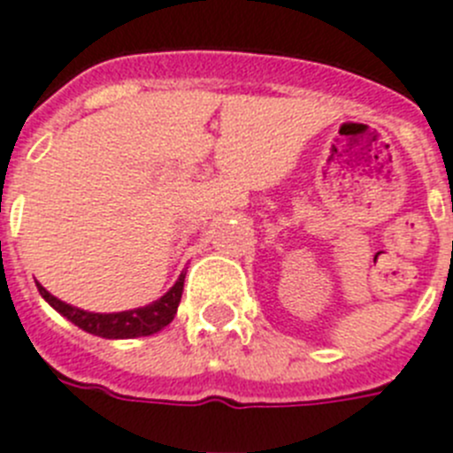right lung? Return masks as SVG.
I'll return each instance as SVG.
<instances>
[{"mask_svg": "<svg viewBox=\"0 0 453 453\" xmlns=\"http://www.w3.org/2000/svg\"><path fill=\"white\" fill-rule=\"evenodd\" d=\"M183 281L185 274L180 273L176 284H173L165 296L157 297L156 303L146 304V307L130 309V311H114V314H94V311H84V309H77L73 307V304H65L59 297H54L52 293L45 291L41 284L36 286L38 293L42 296V300H45L52 309H57L64 319L75 323L80 330L103 339H134L156 334V332H160L162 327H167L169 323H172L173 316H176V309H179L180 296H183Z\"/></svg>", "mask_w": 453, "mask_h": 453, "instance_id": "obj_1", "label": "right lung"}]
</instances>
